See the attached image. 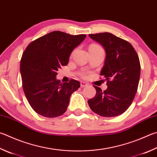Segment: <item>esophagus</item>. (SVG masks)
<instances>
[{
	"mask_svg": "<svg viewBox=\"0 0 157 157\" xmlns=\"http://www.w3.org/2000/svg\"><path fill=\"white\" fill-rule=\"evenodd\" d=\"M88 85V84L87 83H86V82H80V86H81V87H85V86H86Z\"/></svg>",
	"mask_w": 157,
	"mask_h": 157,
	"instance_id": "1",
	"label": "esophagus"
}]
</instances>
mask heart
<instances>
[{"label": "heart", "instance_id": "b5f03b06", "mask_svg": "<svg viewBox=\"0 0 157 157\" xmlns=\"http://www.w3.org/2000/svg\"><path fill=\"white\" fill-rule=\"evenodd\" d=\"M89 49H97V50H103L102 48L99 46V45L97 44H91L90 45Z\"/></svg>", "mask_w": 157, "mask_h": 157}]
</instances>
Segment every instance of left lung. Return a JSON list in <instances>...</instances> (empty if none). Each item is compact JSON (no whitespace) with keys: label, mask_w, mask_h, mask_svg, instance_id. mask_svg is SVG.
Returning a JSON list of instances; mask_svg holds the SVG:
<instances>
[{"label":"left lung","mask_w":157,"mask_h":157,"mask_svg":"<svg viewBox=\"0 0 157 157\" xmlns=\"http://www.w3.org/2000/svg\"><path fill=\"white\" fill-rule=\"evenodd\" d=\"M106 51L100 75L107 81L106 90L93 86L96 95L88 100L98 115L110 117L124 113L132 104L137 90L141 65L136 51L129 42L108 32L89 34Z\"/></svg>","instance_id":"8db88e82"}]
</instances>
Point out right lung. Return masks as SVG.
I'll return each mask as SVG.
<instances>
[{
  "mask_svg": "<svg viewBox=\"0 0 157 157\" xmlns=\"http://www.w3.org/2000/svg\"><path fill=\"white\" fill-rule=\"evenodd\" d=\"M86 35L55 31L31 42L22 56L20 70L25 96L36 113L46 117L66 112L70 97L80 87L75 79L61 83L57 71L67 66L69 56Z\"/></svg>",
  "mask_w": 157,
  "mask_h": 157,
  "instance_id": "obj_1",
  "label": "right lung"
}]
</instances>
